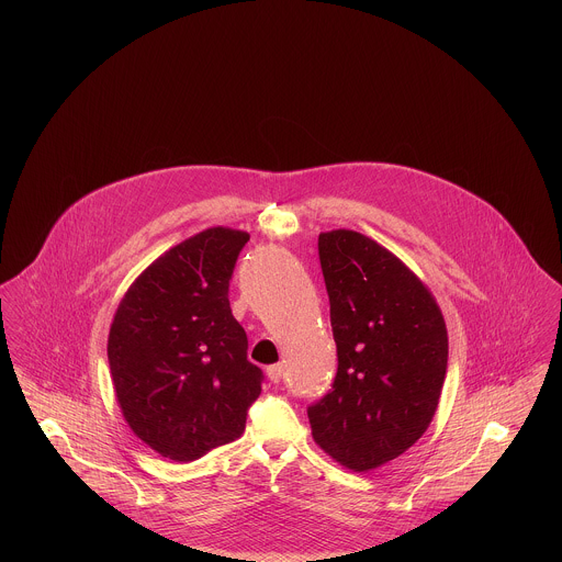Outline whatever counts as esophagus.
Wrapping results in <instances>:
<instances>
[{"instance_id": "34e87169", "label": "esophagus", "mask_w": 562, "mask_h": 562, "mask_svg": "<svg viewBox=\"0 0 562 562\" xmlns=\"http://www.w3.org/2000/svg\"><path fill=\"white\" fill-rule=\"evenodd\" d=\"M282 374H284V367L282 364H271V367H268V376L271 383H280Z\"/></svg>"}]
</instances>
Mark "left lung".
<instances>
[{"mask_svg": "<svg viewBox=\"0 0 562 562\" xmlns=\"http://www.w3.org/2000/svg\"><path fill=\"white\" fill-rule=\"evenodd\" d=\"M318 255L339 364L307 417L324 453L369 472L428 429L447 374V326L424 282L381 244L335 229L321 234Z\"/></svg>", "mask_w": 562, "mask_h": 562, "instance_id": "obj_1", "label": "left lung"}]
</instances>
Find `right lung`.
Instances as JSON below:
<instances>
[{
  "label": "right lung",
  "instance_id": "obj_1",
  "mask_svg": "<svg viewBox=\"0 0 562 562\" xmlns=\"http://www.w3.org/2000/svg\"><path fill=\"white\" fill-rule=\"evenodd\" d=\"M246 232L211 227L177 244L124 294L109 330L115 396L134 434L172 461L240 438L263 371L232 316L229 280Z\"/></svg>",
  "mask_w": 562,
  "mask_h": 562
}]
</instances>
